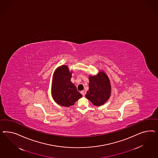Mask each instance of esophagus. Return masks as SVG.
Listing matches in <instances>:
<instances>
[{
  "instance_id": "esophagus-1",
  "label": "esophagus",
  "mask_w": 158,
  "mask_h": 158,
  "mask_svg": "<svg viewBox=\"0 0 158 158\" xmlns=\"http://www.w3.org/2000/svg\"><path fill=\"white\" fill-rule=\"evenodd\" d=\"M81 93L82 94V96H85V91H83V90L81 91Z\"/></svg>"
}]
</instances>
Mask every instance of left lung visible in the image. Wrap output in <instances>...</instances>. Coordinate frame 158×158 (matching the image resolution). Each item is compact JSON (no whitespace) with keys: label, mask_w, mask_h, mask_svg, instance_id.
Listing matches in <instances>:
<instances>
[{"label":"left lung","mask_w":158,"mask_h":158,"mask_svg":"<svg viewBox=\"0 0 158 158\" xmlns=\"http://www.w3.org/2000/svg\"><path fill=\"white\" fill-rule=\"evenodd\" d=\"M89 89L86 92V98L95 106L104 105L111 94L109 77L104 71L100 70L96 75H89Z\"/></svg>","instance_id":"8db88e82"}]
</instances>
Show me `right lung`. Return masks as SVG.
Returning <instances> with one entry per match:
<instances>
[{
	"instance_id": "1",
	"label": "right lung",
	"mask_w": 158,
	"mask_h": 158,
	"mask_svg": "<svg viewBox=\"0 0 158 158\" xmlns=\"http://www.w3.org/2000/svg\"><path fill=\"white\" fill-rule=\"evenodd\" d=\"M72 73L65 65L58 67L54 72L52 95L58 105L69 107L82 97L75 85L71 81Z\"/></svg>"
}]
</instances>
